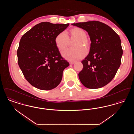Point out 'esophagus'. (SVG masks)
<instances>
[{"instance_id": "obj_1", "label": "esophagus", "mask_w": 134, "mask_h": 134, "mask_svg": "<svg viewBox=\"0 0 134 134\" xmlns=\"http://www.w3.org/2000/svg\"><path fill=\"white\" fill-rule=\"evenodd\" d=\"M74 63H75V62H73V61L70 62V64H71V65H73V64H74Z\"/></svg>"}]
</instances>
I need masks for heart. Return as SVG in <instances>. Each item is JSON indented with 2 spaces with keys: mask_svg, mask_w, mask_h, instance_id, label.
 <instances>
[{
  "mask_svg": "<svg viewBox=\"0 0 134 134\" xmlns=\"http://www.w3.org/2000/svg\"><path fill=\"white\" fill-rule=\"evenodd\" d=\"M70 37L76 38L73 46L74 48L67 49L62 52V55L65 59L75 61L84 57L86 51L83 47L88 49L90 45L89 38L86 37V32L80 27H74L69 31ZM55 44L59 51L65 49L69 44V37L65 32H61L55 39Z\"/></svg>",
  "mask_w": 134,
  "mask_h": 134,
  "instance_id": "heart-1",
  "label": "heart"
}]
</instances>
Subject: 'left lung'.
I'll list each match as a JSON object with an SVG mask.
<instances>
[{
    "label": "left lung",
    "instance_id": "1",
    "mask_svg": "<svg viewBox=\"0 0 134 134\" xmlns=\"http://www.w3.org/2000/svg\"><path fill=\"white\" fill-rule=\"evenodd\" d=\"M88 32L91 42L89 54L81 62L78 74L81 82L90 89L109 83L121 63L123 51L119 36L109 26L98 21L72 24Z\"/></svg>",
    "mask_w": 134,
    "mask_h": 134
}]
</instances>
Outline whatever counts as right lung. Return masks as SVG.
<instances>
[{"label": "right lung", "mask_w": 134, "mask_h": 134, "mask_svg": "<svg viewBox=\"0 0 134 134\" xmlns=\"http://www.w3.org/2000/svg\"><path fill=\"white\" fill-rule=\"evenodd\" d=\"M69 25L42 22L22 36L17 51L18 64L32 86L49 90L61 82L69 63L62 57L55 39Z\"/></svg>", "instance_id": "right-lung-1"}]
</instances>
